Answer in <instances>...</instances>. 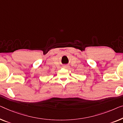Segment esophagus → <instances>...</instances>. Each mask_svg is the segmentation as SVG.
<instances>
[{"instance_id": "1", "label": "esophagus", "mask_w": 123, "mask_h": 123, "mask_svg": "<svg viewBox=\"0 0 123 123\" xmlns=\"http://www.w3.org/2000/svg\"><path fill=\"white\" fill-rule=\"evenodd\" d=\"M63 67L64 68H68L69 67V66L67 65H65V66H63Z\"/></svg>"}]
</instances>
